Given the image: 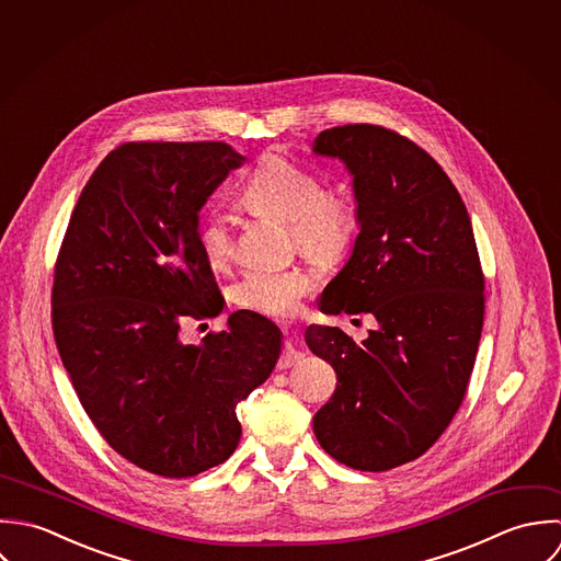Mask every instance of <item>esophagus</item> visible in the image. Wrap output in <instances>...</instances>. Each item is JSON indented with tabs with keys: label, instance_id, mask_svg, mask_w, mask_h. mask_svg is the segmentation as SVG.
<instances>
[{
	"label": "esophagus",
	"instance_id": "1",
	"mask_svg": "<svg viewBox=\"0 0 561 561\" xmlns=\"http://www.w3.org/2000/svg\"><path fill=\"white\" fill-rule=\"evenodd\" d=\"M301 357H304V353L295 346V342H293V340H288L286 351H284L282 359H279V366H282V368H290V366H295L297 362H301Z\"/></svg>",
	"mask_w": 561,
	"mask_h": 561
}]
</instances>
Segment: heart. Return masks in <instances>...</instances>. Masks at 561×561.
Segmentation results:
<instances>
[{
	"instance_id": "heart-1",
	"label": "heart",
	"mask_w": 561,
	"mask_h": 561,
	"mask_svg": "<svg viewBox=\"0 0 561 561\" xmlns=\"http://www.w3.org/2000/svg\"><path fill=\"white\" fill-rule=\"evenodd\" d=\"M242 202L257 213L273 215L293 227L297 244L319 257L334 260L355 238L357 213L340 193H325L323 180L282 156H266L242 184ZM197 242L213 266H225L233 255V233L224 210H208L197 225ZM319 284L312 268L249 266L231 288L233 301L268 317H290L301 299Z\"/></svg>"
}]
</instances>
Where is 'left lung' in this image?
I'll return each mask as SVG.
<instances>
[{
  "instance_id": "8db88e82",
  "label": "left lung",
  "mask_w": 561,
  "mask_h": 561,
  "mask_svg": "<svg viewBox=\"0 0 561 561\" xmlns=\"http://www.w3.org/2000/svg\"><path fill=\"white\" fill-rule=\"evenodd\" d=\"M312 151L348 171L359 229L319 308L377 321L359 344L340 328H308L306 344L337 375L314 434L340 463L381 472L421 457L459 410L483 328V273L457 188L419 145L359 123L321 131Z\"/></svg>"
}]
</instances>
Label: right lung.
<instances>
[{
	"instance_id": "obj_1",
	"label": "right lung",
	"mask_w": 561,
	"mask_h": 561,
	"mask_svg": "<svg viewBox=\"0 0 561 561\" xmlns=\"http://www.w3.org/2000/svg\"><path fill=\"white\" fill-rule=\"evenodd\" d=\"M244 158L225 142H127L84 186L56 262L51 323L78 399L138 468L182 479L224 463L236 405L273 373L279 328L229 314L221 334L180 337L224 297L199 249L208 197Z\"/></svg>"
}]
</instances>
